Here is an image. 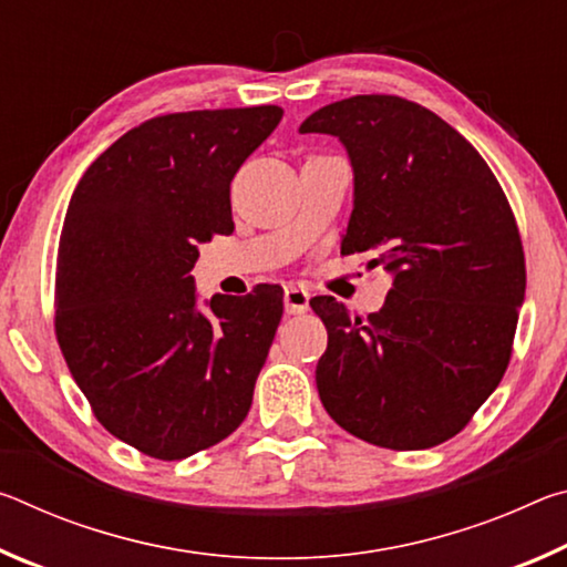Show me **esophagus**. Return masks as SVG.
Instances as JSON below:
<instances>
[{
	"label": "esophagus",
	"mask_w": 567,
	"mask_h": 567,
	"mask_svg": "<svg viewBox=\"0 0 567 567\" xmlns=\"http://www.w3.org/2000/svg\"><path fill=\"white\" fill-rule=\"evenodd\" d=\"M285 310L287 315H302L310 310V292L302 285H287L285 287Z\"/></svg>",
	"instance_id": "obj_1"
}]
</instances>
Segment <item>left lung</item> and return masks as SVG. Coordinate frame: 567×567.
<instances>
[{"label": "left lung", "mask_w": 567, "mask_h": 567, "mask_svg": "<svg viewBox=\"0 0 567 567\" xmlns=\"http://www.w3.org/2000/svg\"><path fill=\"white\" fill-rule=\"evenodd\" d=\"M302 134L340 137L354 169L342 255L375 252L392 287L380 312L310 300L328 328L315 380L324 410L364 443L425 450L455 437L501 385L525 297V252L501 182L435 112L358 94Z\"/></svg>", "instance_id": "left-lung-1"}]
</instances>
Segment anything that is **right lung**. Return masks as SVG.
<instances>
[{"mask_svg":"<svg viewBox=\"0 0 567 567\" xmlns=\"http://www.w3.org/2000/svg\"><path fill=\"white\" fill-rule=\"evenodd\" d=\"M282 107L159 114L84 172L66 207L54 332L94 417L122 443L182 460L233 435L282 318L275 285L197 310V245L235 229L229 182Z\"/></svg>","mask_w":567,"mask_h":567,"instance_id":"obj_1","label":"right lung"}]
</instances>
